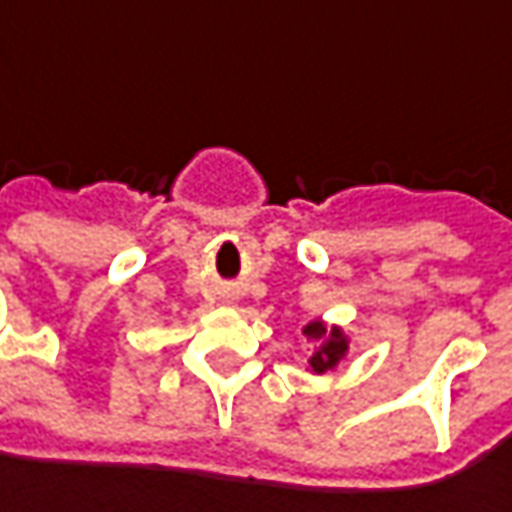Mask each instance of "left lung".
Listing matches in <instances>:
<instances>
[{"label": "left lung", "instance_id": "obj_1", "mask_svg": "<svg viewBox=\"0 0 512 512\" xmlns=\"http://www.w3.org/2000/svg\"><path fill=\"white\" fill-rule=\"evenodd\" d=\"M303 335L306 338H312V341H321L318 346V352L309 358V367L312 372H326V369H335L341 364V358L346 355V349H349V341H346V335L341 329H326L321 321H312L303 326Z\"/></svg>", "mask_w": 512, "mask_h": 512}]
</instances>
